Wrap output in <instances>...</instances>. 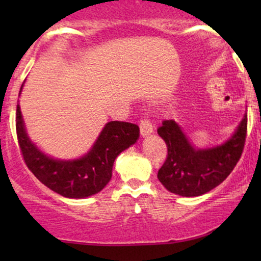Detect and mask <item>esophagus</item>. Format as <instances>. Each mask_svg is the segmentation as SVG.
I'll use <instances>...</instances> for the list:
<instances>
[{
	"instance_id": "obj_1",
	"label": "esophagus",
	"mask_w": 261,
	"mask_h": 261,
	"mask_svg": "<svg viewBox=\"0 0 261 261\" xmlns=\"http://www.w3.org/2000/svg\"><path fill=\"white\" fill-rule=\"evenodd\" d=\"M153 124L148 120L147 118H142L140 120V131L142 136H147V135L153 133Z\"/></svg>"
}]
</instances>
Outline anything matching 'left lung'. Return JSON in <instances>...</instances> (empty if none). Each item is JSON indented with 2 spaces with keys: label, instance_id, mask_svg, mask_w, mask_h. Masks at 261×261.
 Instances as JSON below:
<instances>
[{
  "label": "left lung",
  "instance_id": "8db88e82",
  "mask_svg": "<svg viewBox=\"0 0 261 261\" xmlns=\"http://www.w3.org/2000/svg\"><path fill=\"white\" fill-rule=\"evenodd\" d=\"M248 118L221 146L196 149L174 120H164L157 133L167 145V158L158 170V179L170 193L180 196H200L208 193L234 169L243 153Z\"/></svg>",
  "mask_w": 261,
  "mask_h": 261
}]
</instances>
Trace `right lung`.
I'll list each match as a JSON object with an SVG mask.
<instances>
[{
  "label": "right lung",
  "mask_w": 261,
  "mask_h": 261,
  "mask_svg": "<svg viewBox=\"0 0 261 261\" xmlns=\"http://www.w3.org/2000/svg\"><path fill=\"white\" fill-rule=\"evenodd\" d=\"M16 131L20 153L28 169L45 187L72 199L99 193L112 179L115 158L134 145L140 136L137 125L110 121L85 157L76 161H58L39 151L27 136L19 106L16 113Z\"/></svg>",
  "instance_id": "add662e5"
}]
</instances>
